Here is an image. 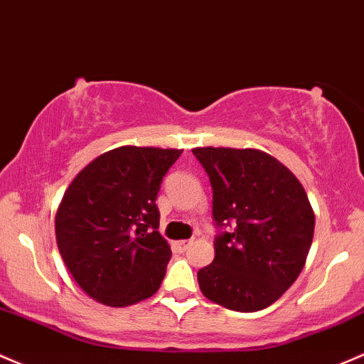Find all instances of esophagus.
<instances>
[{
    "label": "esophagus",
    "instance_id": "34e87169",
    "mask_svg": "<svg viewBox=\"0 0 364 364\" xmlns=\"http://www.w3.org/2000/svg\"><path fill=\"white\" fill-rule=\"evenodd\" d=\"M191 244H193V240H178V242H175V249H177L178 252H186Z\"/></svg>",
    "mask_w": 364,
    "mask_h": 364
}]
</instances>
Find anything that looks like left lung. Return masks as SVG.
I'll return each mask as SVG.
<instances>
[{"mask_svg": "<svg viewBox=\"0 0 364 364\" xmlns=\"http://www.w3.org/2000/svg\"><path fill=\"white\" fill-rule=\"evenodd\" d=\"M213 189V263L198 272L199 289L232 311L268 308L303 270L314 215L287 166L258 149L196 148Z\"/></svg>", "mask_w": 364, "mask_h": 364, "instance_id": "obj_1", "label": "left lung"}]
</instances>
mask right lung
Masks as SVG:
<instances>
[{
    "label": "right lung",
    "instance_id": "right-lung-1",
    "mask_svg": "<svg viewBox=\"0 0 364 364\" xmlns=\"http://www.w3.org/2000/svg\"><path fill=\"white\" fill-rule=\"evenodd\" d=\"M182 149L124 146L73 178L56 213V242L82 291L122 308L160 289L171 258L156 198Z\"/></svg>",
    "mask_w": 364,
    "mask_h": 364
}]
</instances>
